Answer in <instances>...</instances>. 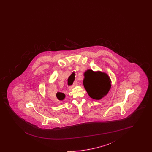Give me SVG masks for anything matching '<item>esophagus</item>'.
Returning a JSON list of instances; mask_svg holds the SVG:
<instances>
[{
	"instance_id": "obj_1",
	"label": "esophagus",
	"mask_w": 152,
	"mask_h": 152,
	"mask_svg": "<svg viewBox=\"0 0 152 152\" xmlns=\"http://www.w3.org/2000/svg\"><path fill=\"white\" fill-rule=\"evenodd\" d=\"M77 85V81H76L74 82V83H73V84L72 86H70V87H69V89H72L73 87L76 86Z\"/></svg>"
}]
</instances>
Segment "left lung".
I'll use <instances>...</instances> for the list:
<instances>
[{"label": "left lung", "mask_w": 152, "mask_h": 152, "mask_svg": "<svg viewBox=\"0 0 152 152\" xmlns=\"http://www.w3.org/2000/svg\"><path fill=\"white\" fill-rule=\"evenodd\" d=\"M84 76L83 84L91 98L100 100L108 93L111 87L110 80L106 73L94 72L89 69L85 72Z\"/></svg>", "instance_id": "left-lung-1"}]
</instances>
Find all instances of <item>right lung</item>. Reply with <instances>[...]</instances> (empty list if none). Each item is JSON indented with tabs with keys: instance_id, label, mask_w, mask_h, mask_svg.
Returning <instances> with one entry per match:
<instances>
[{
	"instance_id": "right-lung-1",
	"label": "right lung",
	"mask_w": 152,
	"mask_h": 152,
	"mask_svg": "<svg viewBox=\"0 0 152 152\" xmlns=\"http://www.w3.org/2000/svg\"><path fill=\"white\" fill-rule=\"evenodd\" d=\"M56 97H57V98H58V100H63V99H64V97H65V94H63V93L58 92V93L56 94Z\"/></svg>"
}]
</instances>
